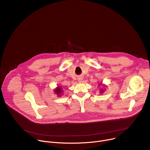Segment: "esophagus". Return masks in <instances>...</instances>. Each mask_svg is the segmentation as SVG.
I'll return each mask as SVG.
<instances>
[{
  "mask_svg": "<svg viewBox=\"0 0 150 150\" xmlns=\"http://www.w3.org/2000/svg\"><path fill=\"white\" fill-rule=\"evenodd\" d=\"M78 80L79 82H81L82 80V78H79L78 79Z\"/></svg>",
  "mask_w": 150,
  "mask_h": 150,
  "instance_id": "34e87169",
  "label": "esophagus"
}]
</instances>
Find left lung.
<instances>
[{
    "label": "left lung",
    "mask_w": 150,
    "mask_h": 150,
    "mask_svg": "<svg viewBox=\"0 0 150 150\" xmlns=\"http://www.w3.org/2000/svg\"><path fill=\"white\" fill-rule=\"evenodd\" d=\"M101 85H103V86H104V87H105V85L102 84V82H101V83H98V87H99V86H100ZM105 90H105V88H101V90H100V93H101H101H104V91H105Z\"/></svg>",
    "instance_id": "8db88e82"
}]
</instances>
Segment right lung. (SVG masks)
Instances as JSON below:
<instances>
[{
    "mask_svg": "<svg viewBox=\"0 0 150 150\" xmlns=\"http://www.w3.org/2000/svg\"><path fill=\"white\" fill-rule=\"evenodd\" d=\"M54 92L58 97H60L62 94L63 93L62 87H61L60 85H58V86L54 90Z\"/></svg>",
    "mask_w": 150,
    "mask_h": 150,
    "instance_id": "1",
    "label": "right lung"
}]
</instances>
